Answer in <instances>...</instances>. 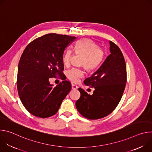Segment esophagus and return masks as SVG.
Masks as SVG:
<instances>
[{"label":"esophagus","instance_id":"obj_1","mask_svg":"<svg viewBox=\"0 0 152 152\" xmlns=\"http://www.w3.org/2000/svg\"><path fill=\"white\" fill-rule=\"evenodd\" d=\"M72 90H76L77 89V86L76 85L72 84Z\"/></svg>","mask_w":152,"mask_h":152}]
</instances>
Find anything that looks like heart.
I'll use <instances>...</instances> for the list:
<instances>
[{
    "label": "heart",
    "instance_id": "heart-1",
    "mask_svg": "<svg viewBox=\"0 0 152 152\" xmlns=\"http://www.w3.org/2000/svg\"><path fill=\"white\" fill-rule=\"evenodd\" d=\"M76 52L83 55L81 65L89 71L96 69L102 62L104 52L103 49L99 48L97 44L93 41L82 38L77 41L74 45ZM72 56V51L67 49L63 55V62L65 65H69ZM83 72L77 68H73L67 73L68 79L73 82H77L79 79L83 76Z\"/></svg>",
    "mask_w": 152,
    "mask_h": 152
}]
</instances>
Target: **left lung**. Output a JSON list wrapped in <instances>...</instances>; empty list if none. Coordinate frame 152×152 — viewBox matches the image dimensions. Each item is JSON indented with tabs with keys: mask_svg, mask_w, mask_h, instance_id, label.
Wrapping results in <instances>:
<instances>
[{
	"mask_svg": "<svg viewBox=\"0 0 152 152\" xmlns=\"http://www.w3.org/2000/svg\"><path fill=\"white\" fill-rule=\"evenodd\" d=\"M111 54L100 68L84 83L94 88L92 95L79 88L80 98L76 102L79 113L84 117L96 120L110 114L118 104L127 81L126 65L120 48L110 41Z\"/></svg>",
	"mask_w": 152,
	"mask_h": 152,
	"instance_id": "8db88e82",
	"label": "left lung"
}]
</instances>
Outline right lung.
<instances>
[{
    "label": "right lung",
    "mask_w": 152,
    "mask_h": 152,
    "mask_svg": "<svg viewBox=\"0 0 152 152\" xmlns=\"http://www.w3.org/2000/svg\"><path fill=\"white\" fill-rule=\"evenodd\" d=\"M76 37L48 34L26 46L18 66L17 86L20 100L31 114L40 118L55 115L72 89L67 80L55 87L49 79L63 77V54Z\"/></svg>",
    "instance_id": "1"
}]
</instances>
